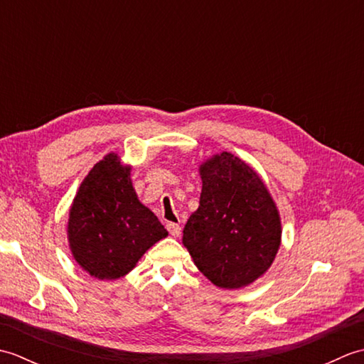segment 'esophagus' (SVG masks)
<instances>
[{
    "label": "esophagus",
    "mask_w": 364,
    "mask_h": 364,
    "mask_svg": "<svg viewBox=\"0 0 364 364\" xmlns=\"http://www.w3.org/2000/svg\"><path fill=\"white\" fill-rule=\"evenodd\" d=\"M167 230H168V233L172 235L173 237H178V236L181 235V227L178 225V223H173V222L167 223Z\"/></svg>",
    "instance_id": "esophagus-1"
}]
</instances>
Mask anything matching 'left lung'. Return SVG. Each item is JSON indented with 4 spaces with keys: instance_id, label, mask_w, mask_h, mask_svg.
Wrapping results in <instances>:
<instances>
[{
    "instance_id": "8db88e82",
    "label": "left lung",
    "mask_w": 364,
    "mask_h": 364,
    "mask_svg": "<svg viewBox=\"0 0 364 364\" xmlns=\"http://www.w3.org/2000/svg\"><path fill=\"white\" fill-rule=\"evenodd\" d=\"M200 206L183 230V244L211 283L244 288L275 259L280 214L259 175L235 154H214L200 166Z\"/></svg>"
}]
</instances>
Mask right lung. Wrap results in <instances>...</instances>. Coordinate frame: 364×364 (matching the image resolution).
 <instances>
[{
  "label": "right lung",
  "instance_id": "add662e5",
  "mask_svg": "<svg viewBox=\"0 0 364 364\" xmlns=\"http://www.w3.org/2000/svg\"><path fill=\"white\" fill-rule=\"evenodd\" d=\"M129 172L119 154H106L84 178L68 214L73 258L98 280L127 275L153 244L168 235L139 202Z\"/></svg>",
  "mask_w": 364,
  "mask_h": 364
}]
</instances>
